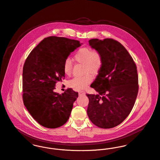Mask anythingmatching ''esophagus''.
<instances>
[{"mask_svg": "<svg viewBox=\"0 0 160 160\" xmlns=\"http://www.w3.org/2000/svg\"><path fill=\"white\" fill-rule=\"evenodd\" d=\"M85 94V91H79V95H84Z\"/></svg>", "mask_w": 160, "mask_h": 160, "instance_id": "1", "label": "esophagus"}]
</instances>
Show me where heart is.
<instances>
[{
    "mask_svg": "<svg viewBox=\"0 0 160 160\" xmlns=\"http://www.w3.org/2000/svg\"><path fill=\"white\" fill-rule=\"evenodd\" d=\"M74 60L84 64V72L89 73L93 75H97L102 68L103 58L98 50H92L89 47L80 48L73 56ZM64 73L70 75L72 72L71 60L68 58L63 64ZM92 78L90 74L82 77H75L68 82V85L75 89H85L91 82Z\"/></svg>",
    "mask_w": 160,
    "mask_h": 160,
    "instance_id": "heart-1",
    "label": "heart"
}]
</instances>
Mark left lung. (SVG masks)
<instances>
[{
  "instance_id": "1",
  "label": "left lung",
  "mask_w": 160,
  "mask_h": 160,
  "mask_svg": "<svg viewBox=\"0 0 160 160\" xmlns=\"http://www.w3.org/2000/svg\"><path fill=\"white\" fill-rule=\"evenodd\" d=\"M89 46L101 54L103 66L91 85L98 94H86L87 114L96 126L104 129L122 123L136 99L139 85L137 67L124 47L112 38H92Z\"/></svg>"
}]
</instances>
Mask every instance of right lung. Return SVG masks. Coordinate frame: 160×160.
I'll use <instances>...</instances> for the list:
<instances>
[{
    "label": "right lung",
    "instance_id": "right-lung-1",
    "mask_svg": "<svg viewBox=\"0 0 160 160\" xmlns=\"http://www.w3.org/2000/svg\"><path fill=\"white\" fill-rule=\"evenodd\" d=\"M79 41L55 36L44 38L28 56L22 71V99L27 110L39 124L56 128L65 124L78 92L67 89L54 91L56 83L64 79L63 64Z\"/></svg>",
    "mask_w": 160,
    "mask_h": 160
}]
</instances>
